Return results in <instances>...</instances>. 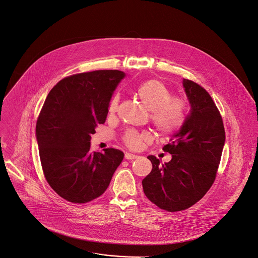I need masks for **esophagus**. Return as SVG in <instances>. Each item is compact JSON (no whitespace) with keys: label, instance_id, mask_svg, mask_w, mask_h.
Listing matches in <instances>:
<instances>
[{"label":"esophagus","instance_id":"obj_1","mask_svg":"<svg viewBox=\"0 0 258 258\" xmlns=\"http://www.w3.org/2000/svg\"><path fill=\"white\" fill-rule=\"evenodd\" d=\"M138 156H139V155H134V154H131V153H126L125 155H124V157H125L126 159H136Z\"/></svg>","mask_w":258,"mask_h":258}]
</instances>
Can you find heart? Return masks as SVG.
I'll list each match as a JSON object with an SVG mask.
<instances>
[{"instance_id":"b5f03b06","label":"heart","mask_w":258,"mask_h":258,"mask_svg":"<svg viewBox=\"0 0 258 258\" xmlns=\"http://www.w3.org/2000/svg\"><path fill=\"white\" fill-rule=\"evenodd\" d=\"M137 96L151 111V119L156 131L167 136L175 133L185 119V104L179 99H171L169 89L158 80H149L138 87ZM118 106V97L114 96L108 105L110 115L114 114ZM150 140L146 133L139 134L130 131L124 136L125 144L132 149H139L144 142Z\"/></svg>"}]
</instances>
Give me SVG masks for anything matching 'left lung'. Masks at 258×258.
<instances>
[{
    "mask_svg": "<svg viewBox=\"0 0 258 258\" xmlns=\"http://www.w3.org/2000/svg\"><path fill=\"white\" fill-rule=\"evenodd\" d=\"M182 87L190 110L162 149L171 159L160 164L155 155H149L153 169L142 181L147 198L170 212L186 209L205 197L215 179L225 143L222 118L209 94L189 80L184 79Z\"/></svg>",
    "mask_w": 258,
    "mask_h": 258,
    "instance_id": "obj_1",
    "label": "left lung"
}]
</instances>
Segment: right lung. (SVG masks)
Here are the masks:
<instances>
[{"label": "right lung", "mask_w": 258, "mask_h": 258, "mask_svg": "<svg viewBox=\"0 0 258 258\" xmlns=\"http://www.w3.org/2000/svg\"><path fill=\"white\" fill-rule=\"evenodd\" d=\"M125 74L94 71L59 81L49 93L36 125L40 158L52 189L74 204L101 197L123 153L105 149L92 153L91 135L104 123L110 99Z\"/></svg>", "instance_id": "add662e5"}]
</instances>
